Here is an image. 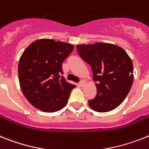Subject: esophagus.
Wrapping results in <instances>:
<instances>
[{"label": "esophagus", "instance_id": "1", "mask_svg": "<svg viewBox=\"0 0 149 149\" xmlns=\"http://www.w3.org/2000/svg\"><path fill=\"white\" fill-rule=\"evenodd\" d=\"M86 84V82L85 80H82L80 82V83H79V85H80V86H82V87H83V86H85V85Z\"/></svg>", "mask_w": 149, "mask_h": 149}]
</instances>
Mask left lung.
I'll list each match as a JSON object with an SVG mask.
<instances>
[{"instance_id": "1", "label": "left lung", "mask_w": 149, "mask_h": 149, "mask_svg": "<svg viewBox=\"0 0 149 149\" xmlns=\"http://www.w3.org/2000/svg\"><path fill=\"white\" fill-rule=\"evenodd\" d=\"M77 51L91 66L97 94L88 105L97 112L115 109L123 102L133 82V66L130 56L120 46L97 42L77 45Z\"/></svg>"}]
</instances>
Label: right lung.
<instances>
[{
  "mask_svg": "<svg viewBox=\"0 0 149 149\" xmlns=\"http://www.w3.org/2000/svg\"><path fill=\"white\" fill-rule=\"evenodd\" d=\"M73 48L70 43L42 38L30 44L22 54L18 64L19 86L37 109L52 113L67 104L76 86L60 74L63 73L62 63Z\"/></svg>",
  "mask_w": 149,
  "mask_h": 149,
  "instance_id": "right-lung-1",
  "label": "right lung"
}]
</instances>
